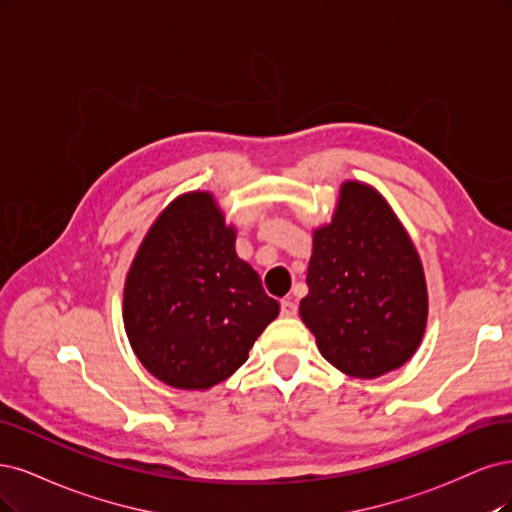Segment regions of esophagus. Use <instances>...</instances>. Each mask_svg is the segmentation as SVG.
<instances>
[{
  "label": "esophagus",
  "mask_w": 512,
  "mask_h": 512,
  "mask_svg": "<svg viewBox=\"0 0 512 512\" xmlns=\"http://www.w3.org/2000/svg\"><path fill=\"white\" fill-rule=\"evenodd\" d=\"M280 315L295 317V315H298V304L291 302V300H283V302H280Z\"/></svg>",
  "instance_id": "obj_1"
}]
</instances>
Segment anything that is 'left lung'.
Listing matches in <instances>:
<instances>
[{
  "label": "left lung",
  "mask_w": 512,
  "mask_h": 512,
  "mask_svg": "<svg viewBox=\"0 0 512 512\" xmlns=\"http://www.w3.org/2000/svg\"><path fill=\"white\" fill-rule=\"evenodd\" d=\"M300 317L340 372L374 378L419 349L427 287L419 253L385 197L359 180L340 187L327 225L312 234Z\"/></svg>",
  "instance_id": "1"
}]
</instances>
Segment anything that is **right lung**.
Listing matches in <instances>:
<instances>
[{
  "instance_id": "add662e5",
  "label": "right lung",
  "mask_w": 512,
  "mask_h": 512,
  "mask_svg": "<svg viewBox=\"0 0 512 512\" xmlns=\"http://www.w3.org/2000/svg\"><path fill=\"white\" fill-rule=\"evenodd\" d=\"M278 310L236 255V229L208 191L180 195L159 214L123 291L131 349L176 389H210L232 376Z\"/></svg>"
}]
</instances>
